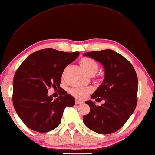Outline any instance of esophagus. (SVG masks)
Returning <instances> with one entry per match:
<instances>
[{
  "label": "esophagus",
  "instance_id": "obj_1",
  "mask_svg": "<svg viewBox=\"0 0 155 155\" xmlns=\"http://www.w3.org/2000/svg\"><path fill=\"white\" fill-rule=\"evenodd\" d=\"M82 103H83V102H81V101H80V100H78V99L75 100V104H81Z\"/></svg>",
  "mask_w": 155,
  "mask_h": 155
}]
</instances>
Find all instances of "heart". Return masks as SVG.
Wrapping results in <instances>:
<instances>
[{
	"mask_svg": "<svg viewBox=\"0 0 155 155\" xmlns=\"http://www.w3.org/2000/svg\"><path fill=\"white\" fill-rule=\"evenodd\" d=\"M80 64L84 71L87 74L91 73L96 74L98 69V64L97 63L91 58H84L81 59ZM90 89L85 87L74 88L71 90V94L78 98H84L90 92Z\"/></svg>",
	"mask_w": 155,
	"mask_h": 155,
	"instance_id": "heart-1",
	"label": "heart"
}]
</instances>
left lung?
I'll use <instances>...</instances> for the list:
<instances>
[{
  "instance_id": "8db88e82",
  "label": "left lung",
  "mask_w": 155,
  "mask_h": 155,
  "mask_svg": "<svg viewBox=\"0 0 155 155\" xmlns=\"http://www.w3.org/2000/svg\"><path fill=\"white\" fill-rule=\"evenodd\" d=\"M100 62L104 69V78L86 104L90 112L83 117L84 124L102 134L113 133L122 127L134 112L137 103L138 78L133 66L127 59L112 49L84 53Z\"/></svg>"
}]
</instances>
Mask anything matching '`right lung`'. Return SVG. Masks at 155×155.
Segmentation results:
<instances>
[{
  "mask_svg": "<svg viewBox=\"0 0 155 155\" xmlns=\"http://www.w3.org/2000/svg\"><path fill=\"white\" fill-rule=\"evenodd\" d=\"M80 55L53 49H44L30 55L22 63L13 79L12 103L18 116L31 130L49 132L61 122L67 106L75 105V98L60 87L64 69ZM60 90L55 100L47 95L48 88Z\"/></svg>",
  "mask_w": 155,
  "mask_h": 155,
  "instance_id": "add662e5",
  "label": "right lung"
}]
</instances>
